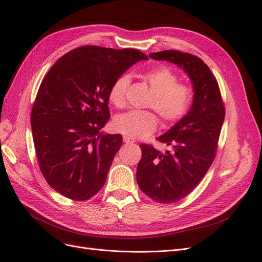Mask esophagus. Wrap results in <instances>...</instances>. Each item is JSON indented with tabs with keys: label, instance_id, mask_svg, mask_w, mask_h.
<instances>
[{
	"label": "esophagus",
	"instance_id": "34e87169",
	"mask_svg": "<svg viewBox=\"0 0 262 262\" xmlns=\"http://www.w3.org/2000/svg\"><path fill=\"white\" fill-rule=\"evenodd\" d=\"M123 142L127 143V144H129V143L131 144V143H134L135 140L132 139V138H130V137H127V135H124V137H123Z\"/></svg>",
	"mask_w": 262,
	"mask_h": 262
}]
</instances>
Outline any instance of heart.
Instances as JSON below:
<instances>
[{"label":"heart","instance_id":"1","mask_svg":"<svg viewBox=\"0 0 262 262\" xmlns=\"http://www.w3.org/2000/svg\"><path fill=\"white\" fill-rule=\"evenodd\" d=\"M144 77L156 93L151 107L160 115L163 122L170 125L183 119L191 107L192 89L185 83H179V76L166 67L149 70ZM129 83L128 75H121L113 81L108 90V100L113 105L119 108L124 106ZM158 123L156 114L148 111H130L119 115L114 121L116 130L134 139L149 137Z\"/></svg>","mask_w":262,"mask_h":262}]
</instances>
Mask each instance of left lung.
Returning a JSON list of instances; mask_svg holds the SVG:
<instances>
[{
	"mask_svg": "<svg viewBox=\"0 0 262 262\" xmlns=\"http://www.w3.org/2000/svg\"><path fill=\"white\" fill-rule=\"evenodd\" d=\"M182 68L193 88L192 105L159 142L172 149L162 154L151 145H140L142 159L137 181L141 190L158 203H174L189 194L212 165L225 119V105L218 82L204 62L193 55L177 50H162L149 55Z\"/></svg>",
	"mask_w": 262,
	"mask_h": 262,
	"instance_id": "8db88e82",
	"label": "left lung"
}]
</instances>
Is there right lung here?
<instances>
[{"instance_id":"add662e5","label":"right lung","mask_w":262,"mask_h":262,"mask_svg":"<svg viewBox=\"0 0 262 262\" xmlns=\"http://www.w3.org/2000/svg\"><path fill=\"white\" fill-rule=\"evenodd\" d=\"M147 56L137 49L81 46L62 56L41 81L31 112L37 161L49 186L89 200L105 184L120 134H104L113 81Z\"/></svg>"}]
</instances>
